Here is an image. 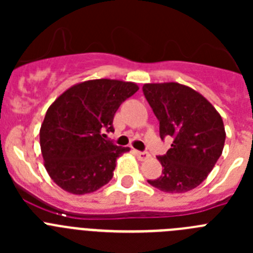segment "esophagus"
<instances>
[{
    "label": "esophagus",
    "mask_w": 253,
    "mask_h": 253,
    "mask_svg": "<svg viewBox=\"0 0 253 253\" xmlns=\"http://www.w3.org/2000/svg\"><path fill=\"white\" fill-rule=\"evenodd\" d=\"M135 156H137L138 160H140V161H146L149 158V153H147V152L135 151Z\"/></svg>",
    "instance_id": "obj_1"
}]
</instances>
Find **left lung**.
Listing matches in <instances>:
<instances>
[{
	"instance_id": "1",
	"label": "left lung",
	"mask_w": 253,
	"mask_h": 253,
	"mask_svg": "<svg viewBox=\"0 0 253 253\" xmlns=\"http://www.w3.org/2000/svg\"><path fill=\"white\" fill-rule=\"evenodd\" d=\"M143 92L160 122L161 138H173L171 148L158 157L162 175L148 184L172 194L195 189L224 148L222 116L202 93L177 82L146 84Z\"/></svg>"
}]
</instances>
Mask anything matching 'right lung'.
<instances>
[{"label": "right lung", "instance_id": "add662e5", "mask_svg": "<svg viewBox=\"0 0 253 253\" xmlns=\"http://www.w3.org/2000/svg\"><path fill=\"white\" fill-rule=\"evenodd\" d=\"M134 82L90 80L73 84L48 107L40 148L50 178L64 191L84 195L113 178L116 160L129 152L105 139L123 101L137 92Z\"/></svg>", "mask_w": 253, "mask_h": 253}]
</instances>
